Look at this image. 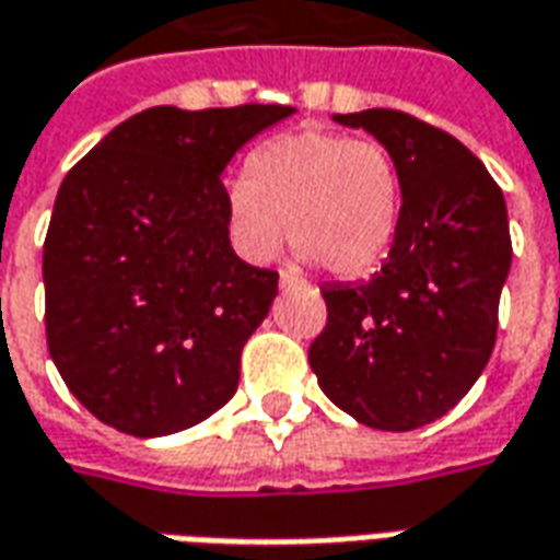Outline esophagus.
<instances>
[{"label": "esophagus", "mask_w": 560, "mask_h": 560, "mask_svg": "<svg viewBox=\"0 0 560 560\" xmlns=\"http://www.w3.org/2000/svg\"><path fill=\"white\" fill-rule=\"evenodd\" d=\"M279 284L284 291H291V288H306V281L300 279V276H293V272H279Z\"/></svg>", "instance_id": "esophagus-1"}]
</instances>
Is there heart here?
Here are the masks:
<instances>
[{
	"label": "heart",
	"mask_w": 560,
	"mask_h": 560,
	"mask_svg": "<svg viewBox=\"0 0 560 560\" xmlns=\"http://www.w3.org/2000/svg\"><path fill=\"white\" fill-rule=\"evenodd\" d=\"M400 206V170L388 148L330 130L269 139L224 194L226 230L242 257L269 260L284 220L303 260L346 279L363 276L388 252Z\"/></svg>",
	"instance_id": "1"
}]
</instances>
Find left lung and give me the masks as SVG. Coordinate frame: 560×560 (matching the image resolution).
I'll return each mask as SVG.
<instances>
[{
  "label": "left lung",
  "mask_w": 560,
  "mask_h": 560,
  "mask_svg": "<svg viewBox=\"0 0 560 560\" xmlns=\"http://www.w3.org/2000/svg\"><path fill=\"white\" fill-rule=\"evenodd\" d=\"M388 148L402 206L382 269L327 284L308 363L330 400L375 430H416L476 385L498 339L510 276L506 199L455 136L394 108L334 115Z\"/></svg>",
  "instance_id": "1"
}]
</instances>
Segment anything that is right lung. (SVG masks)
I'll return each instance as SVG.
<instances>
[{"mask_svg":"<svg viewBox=\"0 0 560 560\" xmlns=\"http://www.w3.org/2000/svg\"><path fill=\"white\" fill-rule=\"evenodd\" d=\"M293 112L158 105L62 178L42 257L48 351L108 428L166 436L236 394L242 346L267 318L279 272L233 252L221 175Z\"/></svg>","mask_w":560,"mask_h":560,"instance_id":"obj_1","label":"right lung"}]
</instances>
